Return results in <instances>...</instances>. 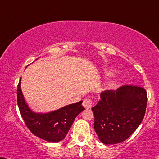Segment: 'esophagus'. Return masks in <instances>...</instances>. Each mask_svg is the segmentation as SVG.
I'll return each mask as SVG.
<instances>
[{
  "instance_id": "esophagus-1",
  "label": "esophagus",
  "mask_w": 159,
  "mask_h": 159,
  "mask_svg": "<svg viewBox=\"0 0 159 159\" xmlns=\"http://www.w3.org/2000/svg\"><path fill=\"white\" fill-rule=\"evenodd\" d=\"M93 105V101L90 98H86L83 102V106L86 108H91Z\"/></svg>"
}]
</instances>
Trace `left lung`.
Segmentation results:
<instances>
[{"label":"left lung","instance_id":"1","mask_svg":"<svg viewBox=\"0 0 159 159\" xmlns=\"http://www.w3.org/2000/svg\"><path fill=\"white\" fill-rule=\"evenodd\" d=\"M147 92L134 85H123L116 91L107 90L92 108L94 128L100 142L114 144L125 141L139 127L145 114Z\"/></svg>","mask_w":159,"mask_h":159}]
</instances>
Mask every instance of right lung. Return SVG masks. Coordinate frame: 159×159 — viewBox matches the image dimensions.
I'll return each instance as SVG.
<instances>
[{
	"label": "right lung",
	"mask_w": 159,
	"mask_h": 159,
	"mask_svg": "<svg viewBox=\"0 0 159 159\" xmlns=\"http://www.w3.org/2000/svg\"><path fill=\"white\" fill-rule=\"evenodd\" d=\"M21 78L17 85V105L23 120L34 135L51 142L63 140L69 131L74 120L83 110L82 102L70 104L47 114L31 111L24 100L21 91Z\"/></svg>",
	"instance_id": "1"
}]
</instances>
